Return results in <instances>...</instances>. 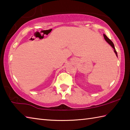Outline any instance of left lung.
I'll list each match as a JSON object with an SVG mask.
<instances>
[{
  "instance_id": "1",
  "label": "left lung",
  "mask_w": 130,
  "mask_h": 130,
  "mask_svg": "<svg viewBox=\"0 0 130 130\" xmlns=\"http://www.w3.org/2000/svg\"><path fill=\"white\" fill-rule=\"evenodd\" d=\"M103 36H104V39H105V40L107 42V43H109V45H110L111 46V47L113 48V50H114V52H115V54H116V56H117V57H118V54H117V52H116V50H115V46H114V45H113V42H112L111 40H110V39L108 38V37L105 36V34H104L103 35Z\"/></svg>"
}]
</instances>
